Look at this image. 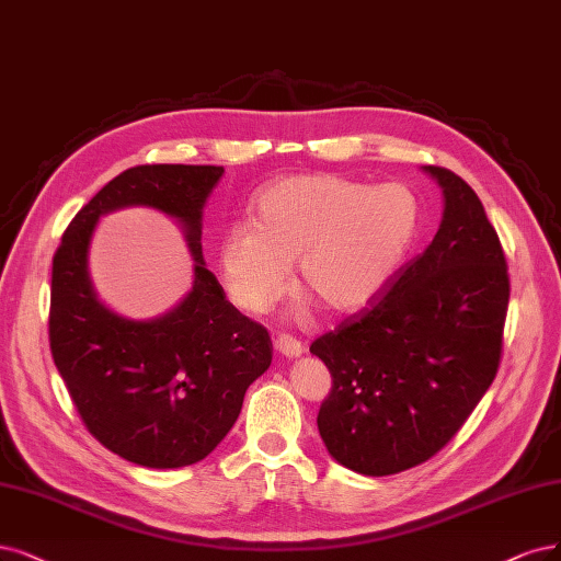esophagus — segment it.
<instances>
[{"instance_id":"34e87169","label":"esophagus","mask_w":561,"mask_h":561,"mask_svg":"<svg viewBox=\"0 0 561 561\" xmlns=\"http://www.w3.org/2000/svg\"><path fill=\"white\" fill-rule=\"evenodd\" d=\"M274 347H276L278 355H283V357H287V359L299 357V355L304 353V345H301L297 339L287 336V334L276 336V339H274Z\"/></svg>"}]
</instances>
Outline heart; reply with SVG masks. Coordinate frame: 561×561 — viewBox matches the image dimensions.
Masks as SVG:
<instances>
[{"mask_svg":"<svg viewBox=\"0 0 561 561\" xmlns=\"http://www.w3.org/2000/svg\"><path fill=\"white\" fill-rule=\"evenodd\" d=\"M420 204L399 183L366 185L339 173H295L264 185L253 222L225 229V287L248 313H264L295 285L332 313H351L382 293L415 241Z\"/></svg>","mask_w":561,"mask_h":561,"instance_id":"heart-1","label":"heart"}]
</instances>
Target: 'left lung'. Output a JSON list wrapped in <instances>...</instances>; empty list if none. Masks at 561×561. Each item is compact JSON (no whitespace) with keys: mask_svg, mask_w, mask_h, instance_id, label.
<instances>
[{"mask_svg":"<svg viewBox=\"0 0 561 561\" xmlns=\"http://www.w3.org/2000/svg\"><path fill=\"white\" fill-rule=\"evenodd\" d=\"M424 171L446 202L434 241L369 308L311 343L332 374L320 436L362 476L434 457L488 392L504 347L511 283L496 229L457 173Z\"/></svg>","mask_w":561,"mask_h":561,"instance_id":"1","label":"left lung"}]
</instances>
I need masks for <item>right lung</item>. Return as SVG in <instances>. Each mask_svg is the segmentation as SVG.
<instances>
[{
	"label": "right lung",
	"mask_w": 561,
	"mask_h": 561,
	"mask_svg": "<svg viewBox=\"0 0 561 561\" xmlns=\"http://www.w3.org/2000/svg\"><path fill=\"white\" fill-rule=\"evenodd\" d=\"M225 173L210 164H141L108 181L76 214L53 257V362L88 432L148 469L195 465L234 427L245 390L272 364L262 324L225 299L202 255V214ZM148 205L179 219L196 257L186 299L152 321H129L95 299L87 250L99 218Z\"/></svg>",
	"instance_id": "right-lung-1"
}]
</instances>
